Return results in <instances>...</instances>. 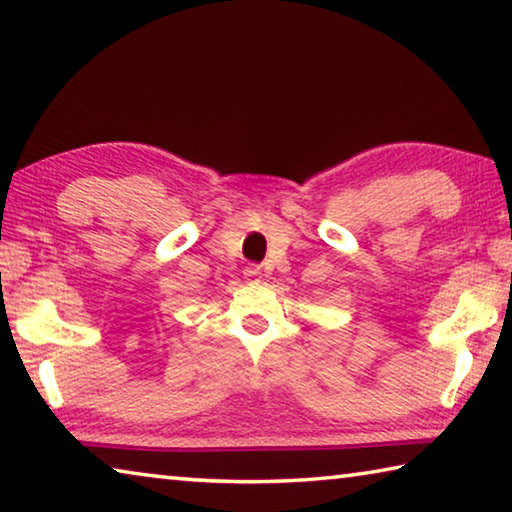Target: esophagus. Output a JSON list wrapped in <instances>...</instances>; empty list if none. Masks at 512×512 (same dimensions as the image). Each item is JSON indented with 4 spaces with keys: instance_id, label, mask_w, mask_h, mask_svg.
Segmentation results:
<instances>
[{
    "instance_id": "34e87169",
    "label": "esophagus",
    "mask_w": 512,
    "mask_h": 512,
    "mask_svg": "<svg viewBox=\"0 0 512 512\" xmlns=\"http://www.w3.org/2000/svg\"><path fill=\"white\" fill-rule=\"evenodd\" d=\"M259 273H262V271H259V266H253V264H250V266H246V268H244V275L248 277V280H255V277H259Z\"/></svg>"
}]
</instances>
